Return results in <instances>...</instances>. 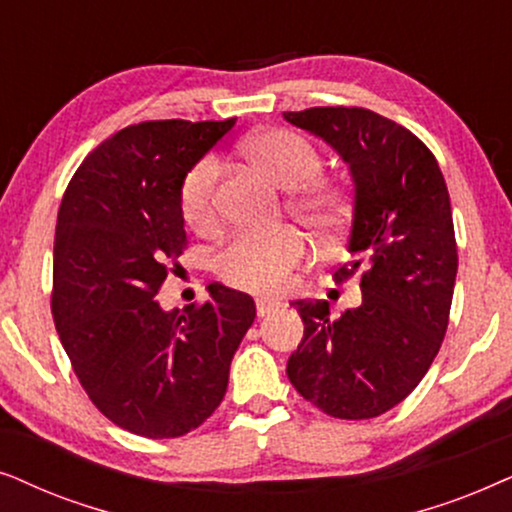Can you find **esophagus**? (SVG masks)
I'll return each mask as SVG.
<instances>
[{"instance_id":"34e87169","label":"esophagus","mask_w":512,"mask_h":512,"mask_svg":"<svg viewBox=\"0 0 512 512\" xmlns=\"http://www.w3.org/2000/svg\"><path fill=\"white\" fill-rule=\"evenodd\" d=\"M255 306H257V316L264 318V316H269V313H274L281 304L274 302V299H264V297H260V299H257V302H255Z\"/></svg>"}]
</instances>
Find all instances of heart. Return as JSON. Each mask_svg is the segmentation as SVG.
<instances>
[{
	"label": "heart",
	"instance_id": "1",
	"mask_svg": "<svg viewBox=\"0 0 512 512\" xmlns=\"http://www.w3.org/2000/svg\"><path fill=\"white\" fill-rule=\"evenodd\" d=\"M248 159L278 187L295 189L288 199L290 213L313 234H330L349 213V187L320 175L323 154L309 138L290 128H271L245 145ZM182 215L196 234H213L220 224V163L203 156L189 170L180 192ZM309 245L297 229H281L269 236H236L220 250L215 271L231 288L252 295H276L290 283L292 271L302 267Z\"/></svg>",
	"mask_w": 512,
	"mask_h": 512
}]
</instances>
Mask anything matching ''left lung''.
Segmentation results:
<instances>
[{"label": "left lung", "mask_w": 512, "mask_h": 512, "mask_svg": "<svg viewBox=\"0 0 512 512\" xmlns=\"http://www.w3.org/2000/svg\"><path fill=\"white\" fill-rule=\"evenodd\" d=\"M349 163L356 206L353 262L363 304L330 316V304L292 302L304 339L288 360L297 393L335 419H372L403 403L438 356L452 309L456 238L445 177L412 131L365 107L283 112Z\"/></svg>", "instance_id": "left-lung-1"}]
</instances>
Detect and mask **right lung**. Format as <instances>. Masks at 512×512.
<instances>
[{
	"label": "right lung",
	"mask_w": 512,
	"mask_h": 512,
	"mask_svg": "<svg viewBox=\"0 0 512 512\" xmlns=\"http://www.w3.org/2000/svg\"><path fill=\"white\" fill-rule=\"evenodd\" d=\"M236 119L142 121L81 161L58 210L51 313L91 403L124 431L180 438L222 403L255 320L245 292L163 311L156 295L187 248L180 192Z\"/></svg>",
	"instance_id": "obj_1"
}]
</instances>
